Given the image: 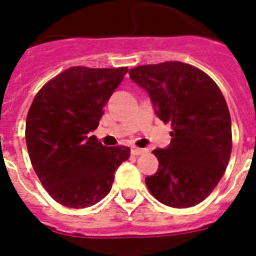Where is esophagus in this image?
Masks as SVG:
<instances>
[{"label":"esophagus","mask_w":256,"mask_h":256,"mask_svg":"<svg viewBox=\"0 0 256 256\" xmlns=\"http://www.w3.org/2000/svg\"><path fill=\"white\" fill-rule=\"evenodd\" d=\"M146 150H148V149L138 148V146H132V149H130V152H132V154H134V156H138V154H142V153H145Z\"/></svg>","instance_id":"esophagus-1"}]
</instances>
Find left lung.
<instances>
[{"mask_svg": "<svg viewBox=\"0 0 256 256\" xmlns=\"http://www.w3.org/2000/svg\"><path fill=\"white\" fill-rule=\"evenodd\" d=\"M148 92L153 110L172 122L166 148L154 149L158 169L145 178L156 200L170 208L202 202L222 178L232 154V118L224 95L209 75L182 62L130 70Z\"/></svg>", "mask_w": 256, "mask_h": 256, "instance_id": "obj_1", "label": "left lung"}]
</instances>
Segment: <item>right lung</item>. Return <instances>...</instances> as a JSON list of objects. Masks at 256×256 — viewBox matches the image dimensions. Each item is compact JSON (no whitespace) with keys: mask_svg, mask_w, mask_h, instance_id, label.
<instances>
[{"mask_svg":"<svg viewBox=\"0 0 256 256\" xmlns=\"http://www.w3.org/2000/svg\"><path fill=\"white\" fill-rule=\"evenodd\" d=\"M126 72V67H71L32 100L26 118L28 156L46 192L60 205L83 209L98 204L130 157L128 146H106L90 136Z\"/></svg>","mask_w":256,"mask_h":256,"instance_id":"add662e5","label":"right lung"}]
</instances>
